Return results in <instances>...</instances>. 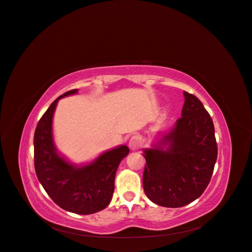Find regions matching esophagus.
<instances>
[{
    "instance_id": "esophagus-1",
    "label": "esophagus",
    "mask_w": 252,
    "mask_h": 252,
    "mask_svg": "<svg viewBox=\"0 0 252 252\" xmlns=\"http://www.w3.org/2000/svg\"><path fill=\"white\" fill-rule=\"evenodd\" d=\"M140 145H141V139H140V137H138V136H132L130 138L129 143H128V146H129L130 150H132V151L138 150V149H139V147H140Z\"/></svg>"
}]
</instances>
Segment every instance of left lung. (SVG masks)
Returning <instances> with one entry per match:
<instances>
[{
	"label": "left lung",
	"instance_id": "1",
	"mask_svg": "<svg viewBox=\"0 0 252 252\" xmlns=\"http://www.w3.org/2000/svg\"><path fill=\"white\" fill-rule=\"evenodd\" d=\"M184 97L181 119L142 149L143 190L165 208H181L201 196L218 158L211 116L197 96L184 91Z\"/></svg>",
	"mask_w": 252,
	"mask_h": 252
}]
</instances>
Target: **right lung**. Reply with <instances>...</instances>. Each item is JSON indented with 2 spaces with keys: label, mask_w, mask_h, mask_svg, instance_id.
I'll list each match as a JSON object with an SVG mask.
<instances>
[{
  "label": "right lung",
  "mask_w": 252,
  "mask_h": 252,
  "mask_svg": "<svg viewBox=\"0 0 252 252\" xmlns=\"http://www.w3.org/2000/svg\"><path fill=\"white\" fill-rule=\"evenodd\" d=\"M77 94L78 89H74L60 95L39 121L33 138L34 168L40 184L59 207L88 215L111 202L116 171L129 149L121 145L83 164H75L62 155L54 142V112L61 99Z\"/></svg>",
  "instance_id": "obj_1"
}]
</instances>
